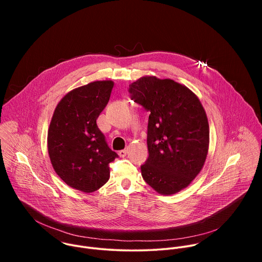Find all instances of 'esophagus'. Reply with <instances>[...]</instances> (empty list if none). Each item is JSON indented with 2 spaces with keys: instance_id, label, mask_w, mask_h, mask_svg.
<instances>
[{
  "instance_id": "obj_1",
  "label": "esophagus",
  "mask_w": 262,
  "mask_h": 262,
  "mask_svg": "<svg viewBox=\"0 0 262 262\" xmlns=\"http://www.w3.org/2000/svg\"><path fill=\"white\" fill-rule=\"evenodd\" d=\"M118 155H119L120 158H124V157H126V155H127V150H125V149H124V150H120V151L118 152Z\"/></svg>"
}]
</instances>
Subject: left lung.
Listing matches in <instances>:
<instances>
[{"label": "left lung", "mask_w": 262, "mask_h": 262, "mask_svg": "<svg viewBox=\"0 0 262 262\" xmlns=\"http://www.w3.org/2000/svg\"><path fill=\"white\" fill-rule=\"evenodd\" d=\"M130 98L149 113V157L143 179L162 195L186 188L201 171L208 151L209 126L199 98L173 80L143 77L129 85Z\"/></svg>", "instance_id": "8db88e82"}]
</instances>
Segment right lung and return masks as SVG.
<instances>
[{
    "label": "right lung",
    "instance_id": "add662e5",
    "mask_svg": "<svg viewBox=\"0 0 262 262\" xmlns=\"http://www.w3.org/2000/svg\"><path fill=\"white\" fill-rule=\"evenodd\" d=\"M114 83L96 81L67 93L58 103L48 133L52 165L71 188L91 193L108 180L118 155L107 146L96 119L108 102Z\"/></svg>",
    "mask_w": 262,
    "mask_h": 262
}]
</instances>
